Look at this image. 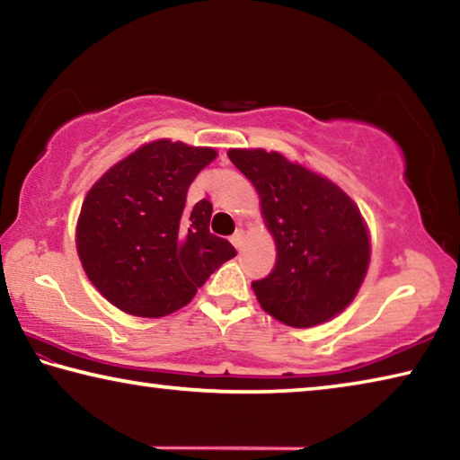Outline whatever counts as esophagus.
I'll list each match as a JSON object with an SVG mask.
<instances>
[{"mask_svg": "<svg viewBox=\"0 0 460 460\" xmlns=\"http://www.w3.org/2000/svg\"><path fill=\"white\" fill-rule=\"evenodd\" d=\"M231 243L239 249V247H241V243H243V231L239 229V231L233 233V235H231Z\"/></svg>", "mask_w": 460, "mask_h": 460, "instance_id": "1", "label": "esophagus"}]
</instances>
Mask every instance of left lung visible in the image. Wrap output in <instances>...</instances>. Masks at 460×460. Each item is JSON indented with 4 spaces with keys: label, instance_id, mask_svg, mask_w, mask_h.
Returning a JSON list of instances; mask_svg holds the SVG:
<instances>
[{
    "label": "left lung",
    "instance_id": "8db88e82",
    "mask_svg": "<svg viewBox=\"0 0 460 460\" xmlns=\"http://www.w3.org/2000/svg\"><path fill=\"white\" fill-rule=\"evenodd\" d=\"M260 194L276 241L271 274L253 282L261 308L294 329H310L342 313L369 268V231L359 207L329 178L279 152H227Z\"/></svg>",
    "mask_w": 460,
    "mask_h": 460
}]
</instances>
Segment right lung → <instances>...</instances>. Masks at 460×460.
<instances>
[{
    "label": "right lung",
    "mask_w": 460,
    "mask_h": 460,
    "mask_svg": "<svg viewBox=\"0 0 460 460\" xmlns=\"http://www.w3.org/2000/svg\"><path fill=\"white\" fill-rule=\"evenodd\" d=\"M215 158L213 147L155 139L93 184L76 221V253L113 306L144 318L172 314L235 258V247L208 231L211 202L186 207L189 186Z\"/></svg>",
    "instance_id": "obj_1"
}]
</instances>
